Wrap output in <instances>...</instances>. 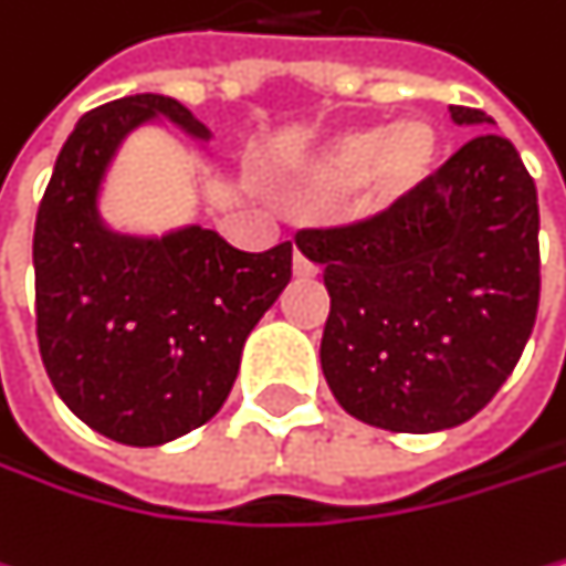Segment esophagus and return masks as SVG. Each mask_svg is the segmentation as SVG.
<instances>
[{
  "label": "esophagus",
  "mask_w": 566,
  "mask_h": 566,
  "mask_svg": "<svg viewBox=\"0 0 566 566\" xmlns=\"http://www.w3.org/2000/svg\"><path fill=\"white\" fill-rule=\"evenodd\" d=\"M292 268H295V274H298V277H308V274H315V264H312V261H308V258H305V254H302L298 248H295Z\"/></svg>",
  "instance_id": "1"
}]
</instances>
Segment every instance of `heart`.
<instances>
[{
    "label": "heart",
    "instance_id": "heart-1",
    "mask_svg": "<svg viewBox=\"0 0 566 566\" xmlns=\"http://www.w3.org/2000/svg\"><path fill=\"white\" fill-rule=\"evenodd\" d=\"M436 157L439 137L422 116H406L389 130H348L312 160L302 184V200L305 205H332V200L358 190L361 211L386 214L406 205L432 177Z\"/></svg>",
    "mask_w": 566,
    "mask_h": 566
}]
</instances>
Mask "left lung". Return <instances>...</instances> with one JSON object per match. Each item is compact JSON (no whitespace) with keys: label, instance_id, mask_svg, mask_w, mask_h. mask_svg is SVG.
<instances>
[{"label":"left lung","instance_id":"8db88e82","mask_svg":"<svg viewBox=\"0 0 566 566\" xmlns=\"http://www.w3.org/2000/svg\"><path fill=\"white\" fill-rule=\"evenodd\" d=\"M396 211L302 231L332 298L322 373L338 406L379 429L436 432L473 419L523 355L541 305V208L493 116Z\"/></svg>","mask_w":566,"mask_h":566}]
</instances>
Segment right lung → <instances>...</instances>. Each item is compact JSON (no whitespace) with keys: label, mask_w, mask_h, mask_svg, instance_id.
Wrapping results in <instances>:
<instances>
[{"label":"right lung","mask_w":566,"mask_h":566,"mask_svg":"<svg viewBox=\"0 0 566 566\" xmlns=\"http://www.w3.org/2000/svg\"><path fill=\"white\" fill-rule=\"evenodd\" d=\"M157 113L208 137L157 93L90 109L56 157L32 234L46 376L90 429L127 447H160L218 416L244 338L292 281V241L248 254L205 228L144 241L99 224L113 150Z\"/></svg>","instance_id":"add662e5"}]
</instances>
